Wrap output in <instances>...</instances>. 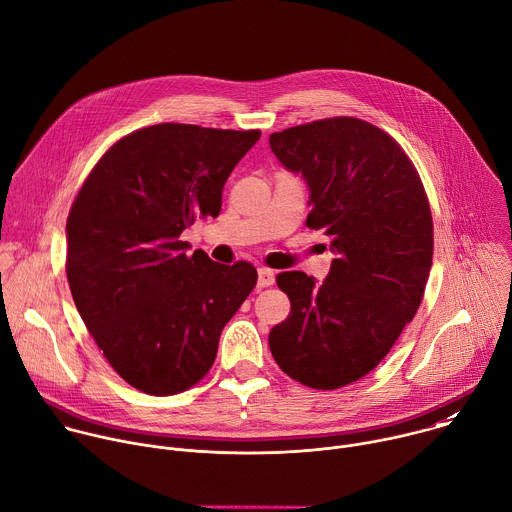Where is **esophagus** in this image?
I'll return each instance as SVG.
<instances>
[{
  "label": "esophagus",
  "instance_id": "34e87169",
  "mask_svg": "<svg viewBox=\"0 0 512 512\" xmlns=\"http://www.w3.org/2000/svg\"><path fill=\"white\" fill-rule=\"evenodd\" d=\"M257 275H259V279H257L259 287H271L275 283V273L271 269H267V267H259Z\"/></svg>",
  "mask_w": 512,
  "mask_h": 512
}]
</instances>
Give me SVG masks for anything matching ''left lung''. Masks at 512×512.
<instances>
[{
    "label": "left lung",
    "instance_id": "left-lung-1",
    "mask_svg": "<svg viewBox=\"0 0 512 512\" xmlns=\"http://www.w3.org/2000/svg\"><path fill=\"white\" fill-rule=\"evenodd\" d=\"M279 162L309 187L305 225L337 255L321 285L277 275L291 311L269 331L277 366L315 390L368 376L392 350L424 297L434 227L420 175L382 128L335 116L273 132Z\"/></svg>",
    "mask_w": 512,
    "mask_h": 512
}]
</instances>
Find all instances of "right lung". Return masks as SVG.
Listing matches in <instances>:
<instances>
[{
  "label": "right lung",
  "instance_id": "obj_1",
  "mask_svg": "<svg viewBox=\"0 0 512 512\" xmlns=\"http://www.w3.org/2000/svg\"><path fill=\"white\" fill-rule=\"evenodd\" d=\"M261 130L162 122L116 140L94 164L66 223L74 303L114 372L150 396L193 388L225 323L257 283L247 261L185 253L181 233L217 217L223 187Z\"/></svg>",
  "mask_w": 512,
  "mask_h": 512
}]
</instances>
